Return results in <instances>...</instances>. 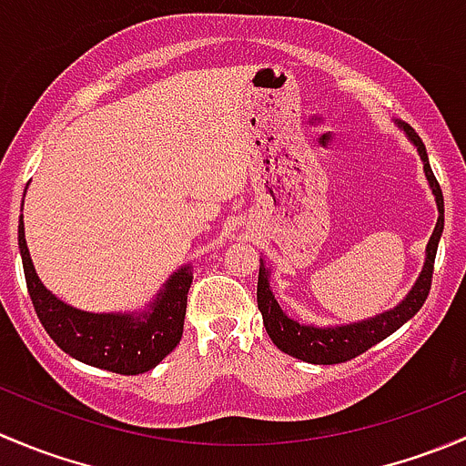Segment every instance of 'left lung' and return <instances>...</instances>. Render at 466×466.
Listing matches in <instances>:
<instances>
[{
  "label": "left lung",
  "mask_w": 466,
  "mask_h": 466,
  "mask_svg": "<svg viewBox=\"0 0 466 466\" xmlns=\"http://www.w3.org/2000/svg\"><path fill=\"white\" fill-rule=\"evenodd\" d=\"M396 127L408 137V141L417 147L419 157L423 161V173H426L428 187H431L432 196H435L437 205V223L432 229V237L426 246V259H423V268L419 273L417 282L410 289L408 296L391 309L382 311V314L371 316V319L358 320V323L346 325H309L300 323V320L291 319L287 311L279 307L278 298H275L273 289H270V266H266L264 259H259V279H257V305H259L261 319H264V328L268 332L270 341L282 350V353L291 355V358L302 360L309 364H339L346 360H353L369 350L371 346L380 343L382 339L390 337L391 332L408 323L414 314L426 302L428 291H431L432 279V264H435L437 246H440L441 232H444V196L437 184L435 175H432L431 161H428V152L419 134L414 132L410 125L403 120H396Z\"/></svg>",
  "instance_id": "8db88e82"
}]
</instances>
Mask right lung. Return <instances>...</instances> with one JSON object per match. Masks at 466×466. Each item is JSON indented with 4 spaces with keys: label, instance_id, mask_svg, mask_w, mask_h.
Here are the masks:
<instances>
[{
    "label": "right lung",
    "instance_id": "add662e5",
    "mask_svg": "<svg viewBox=\"0 0 466 466\" xmlns=\"http://www.w3.org/2000/svg\"><path fill=\"white\" fill-rule=\"evenodd\" d=\"M17 246L35 314L63 353L90 367L123 376L150 371L166 355L173 353L182 339L193 264L175 270L143 309L86 311L67 305L40 282L26 248L22 216L17 223Z\"/></svg>",
    "mask_w": 466,
    "mask_h": 466
}]
</instances>
